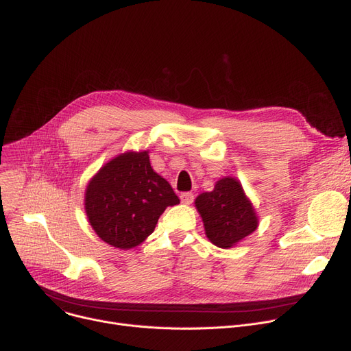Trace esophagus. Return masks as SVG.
I'll return each mask as SVG.
<instances>
[{
	"instance_id": "obj_1",
	"label": "esophagus",
	"mask_w": 351,
	"mask_h": 351,
	"mask_svg": "<svg viewBox=\"0 0 351 351\" xmlns=\"http://www.w3.org/2000/svg\"><path fill=\"white\" fill-rule=\"evenodd\" d=\"M193 199H195V196H193V193H191V192H185V193H182V195H180L182 204H185V205H191V204H193Z\"/></svg>"
}]
</instances>
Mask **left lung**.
<instances>
[{"mask_svg": "<svg viewBox=\"0 0 351 351\" xmlns=\"http://www.w3.org/2000/svg\"><path fill=\"white\" fill-rule=\"evenodd\" d=\"M195 206L204 220L209 241L217 247H232L257 229L259 219L241 182L222 178L212 192L200 193Z\"/></svg>", "mask_w": 351, "mask_h": 351, "instance_id": "left-lung-1", "label": "left lung"}]
</instances>
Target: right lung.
<instances>
[{"label": "right lung", "instance_id": "add662e5", "mask_svg": "<svg viewBox=\"0 0 351 351\" xmlns=\"http://www.w3.org/2000/svg\"><path fill=\"white\" fill-rule=\"evenodd\" d=\"M178 204L168 180L152 169L147 151L110 159L85 191V212L92 229L118 249L141 245L155 230L165 209Z\"/></svg>", "mask_w": 351, "mask_h": 351}]
</instances>
